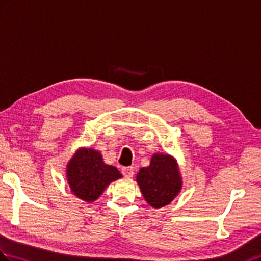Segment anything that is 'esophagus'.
<instances>
[{
  "mask_svg": "<svg viewBox=\"0 0 261 261\" xmlns=\"http://www.w3.org/2000/svg\"><path fill=\"white\" fill-rule=\"evenodd\" d=\"M122 174L125 178H131L135 174V171H133V167H123L122 168Z\"/></svg>",
  "mask_w": 261,
  "mask_h": 261,
  "instance_id": "1",
  "label": "esophagus"
}]
</instances>
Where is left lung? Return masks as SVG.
Listing matches in <instances>:
<instances>
[{"mask_svg":"<svg viewBox=\"0 0 261 261\" xmlns=\"http://www.w3.org/2000/svg\"><path fill=\"white\" fill-rule=\"evenodd\" d=\"M137 182L151 207H165L178 196L182 187L177 160L169 154L154 153L150 166L138 172Z\"/></svg>","mask_w":261,"mask_h":261,"instance_id":"1","label":"left lung"}]
</instances>
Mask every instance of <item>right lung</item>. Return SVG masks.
<instances>
[{
    "instance_id": "right-lung-1",
    "label": "right lung",
    "mask_w": 261,
    "mask_h": 261,
    "mask_svg": "<svg viewBox=\"0 0 261 261\" xmlns=\"http://www.w3.org/2000/svg\"><path fill=\"white\" fill-rule=\"evenodd\" d=\"M66 178L74 196L93 202L110 182L122 178V174L116 167L106 165L99 151L81 148L66 166Z\"/></svg>"
}]
</instances>
